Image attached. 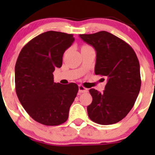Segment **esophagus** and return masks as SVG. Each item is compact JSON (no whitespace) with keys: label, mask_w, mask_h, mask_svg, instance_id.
Returning <instances> with one entry per match:
<instances>
[{"label":"esophagus","mask_w":155,"mask_h":155,"mask_svg":"<svg viewBox=\"0 0 155 155\" xmlns=\"http://www.w3.org/2000/svg\"><path fill=\"white\" fill-rule=\"evenodd\" d=\"M87 91H88L87 89L84 87L82 85H79V92L80 93H84V92H87Z\"/></svg>","instance_id":"1"}]
</instances>
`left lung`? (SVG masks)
<instances>
[{
	"label": "left lung",
	"instance_id": "1",
	"mask_svg": "<svg viewBox=\"0 0 155 155\" xmlns=\"http://www.w3.org/2000/svg\"><path fill=\"white\" fill-rule=\"evenodd\" d=\"M79 37L95 49V74L108 78L103 92L90 90L92 101L87 106L88 116L97 124L117 123L132 109L140 91V65L136 52L125 41L106 31Z\"/></svg>",
	"mask_w": 155,
	"mask_h": 155
}]
</instances>
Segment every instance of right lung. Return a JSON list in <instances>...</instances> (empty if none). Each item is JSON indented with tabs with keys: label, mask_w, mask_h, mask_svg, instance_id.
<instances>
[{
	"label": "right lung",
	"mask_w": 155,
	"mask_h": 155,
	"mask_svg": "<svg viewBox=\"0 0 155 155\" xmlns=\"http://www.w3.org/2000/svg\"><path fill=\"white\" fill-rule=\"evenodd\" d=\"M74 41L72 34L47 31L22 48L15 65V89L19 102L33 120L44 125L66 122L77 95L75 83L54 82L53 72L63 64L65 51Z\"/></svg>",
	"instance_id": "right-lung-1"
}]
</instances>
